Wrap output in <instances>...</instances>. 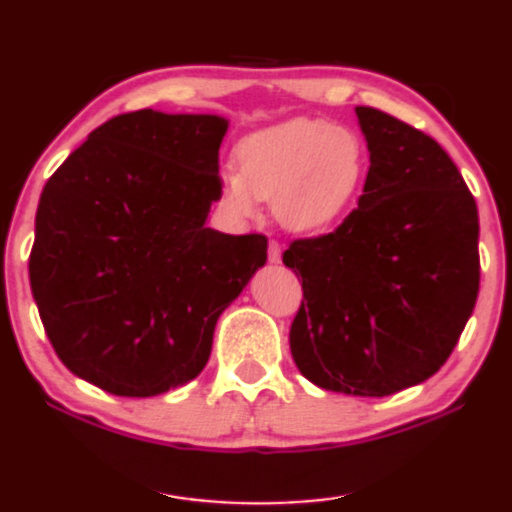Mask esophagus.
<instances>
[{"label": "esophagus", "mask_w": 512, "mask_h": 512, "mask_svg": "<svg viewBox=\"0 0 512 512\" xmlns=\"http://www.w3.org/2000/svg\"><path fill=\"white\" fill-rule=\"evenodd\" d=\"M280 253H283L280 243L278 241H269V262L271 264H278L280 262Z\"/></svg>", "instance_id": "34e87169"}]
</instances>
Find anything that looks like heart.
Segmentation results:
<instances>
[{"mask_svg": "<svg viewBox=\"0 0 512 512\" xmlns=\"http://www.w3.org/2000/svg\"><path fill=\"white\" fill-rule=\"evenodd\" d=\"M369 153L359 134L327 120H294L250 134L236 148V174L222 176V204L239 218L255 199L273 204L297 234L334 227L362 190Z\"/></svg>", "mask_w": 512, "mask_h": 512, "instance_id": "heart-1", "label": "heart"}]
</instances>
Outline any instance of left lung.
Here are the masks:
<instances>
[{
  "instance_id": "left-lung-1",
  "label": "left lung",
  "mask_w": 512,
  "mask_h": 512,
  "mask_svg": "<svg viewBox=\"0 0 512 512\" xmlns=\"http://www.w3.org/2000/svg\"><path fill=\"white\" fill-rule=\"evenodd\" d=\"M355 111L371 153L357 208L283 253L304 290L290 350L322 390L390 397L434 376L471 318L478 206L431 136L371 106Z\"/></svg>"
}]
</instances>
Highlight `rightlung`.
<instances>
[{
  "instance_id": "obj_1",
  "label": "right lung",
  "mask_w": 512,
  "mask_h": 512,
  "mask_svg": "<svg viewBox=\"0 0 512 512\" xmlns=\"http://www.w3.org/2000/svg\"><path fill=\"white\" fill-rule=\"evenodd\" d=\"M227 125L115 115L43 187L30 253L43 329L74 376L115 397L197 378L220 313L266 262V236L206 227Z\"/></svg>"
}]
</instances>
